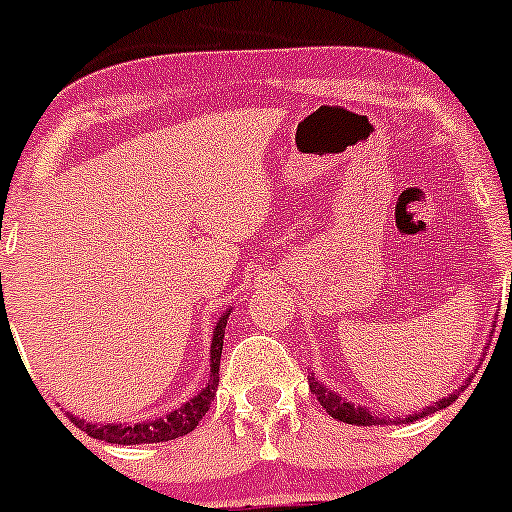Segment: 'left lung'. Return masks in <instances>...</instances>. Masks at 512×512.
<instances>
[{
	"instance_id": "1",
	"label": "left lung",
	"mask_w": 512,
	"mask_h": 512,
	"mask_svg": "<svg viewBox=\"0 0 512 512\" xmlns=\"http://www.w3.org/2000/svg\"><path fill=\"white\" fill-rule=\"evenodd\" d=\"M309 389L314 391L317 401L324 406V409H327V414L332 418H339V421H344V423H354V426H381V423H386V418L374 416L369 409H366V406H354V404H349V401H342V396H337L334 391H329L327 386H322L319 381H314V376L309 379ZM456 399H458V394L453 391V394H448L446 399L436 401L433 406H426V409L421 411V416L433 414V411H438V409H446V406H451ZM416 418L418 416H409L406 421H416ZM396 423H404V418H399Z\"/></svg>"
}]
</instances>
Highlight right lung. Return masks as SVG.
I'll return each mask as SVG.
<instances>
[{
    "instance_id": "add662e5",
    "label": "right lung",
    "mask_w": 512,
    "mask_h": 512,
    "mask_svg": "<svg viewBox=\"0 0 512 512\" xmlns=\"http://www.w3.org/2000/svg\"><path fill=\"white\" fill-rule=\"evenodd\" d=\"M2 285V282H0ZM2 289V287H0ZM4 309V304H2ZM225 324L227 314L220 317L218 327L213 332V347H210V381L203 391H200L195 399H190L188 404L180 406L178 411H170L168 416L156 418V421H143L126 426V423H86L84 418L71 416V423L81 428L89 436L98 438V441L106 443H123V446H136V443H160V441H173V438L185 436V433L193 431L200 423V418L208 414L210 401H213L215 391H218L220 381V356H223V337H225Z\"/></svg>"
}]
</instances>
